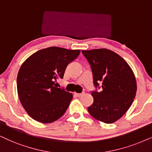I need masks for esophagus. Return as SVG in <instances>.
I'll return each mask as SVG.
<instances>
[{
  "label": "esophagus",
  "mask_w": 152,
  "mask_h": 152,
  "mask_svg": "<svg viewBox=\"0 0 152 152\" xmlns=\"http://www.w3.org/2000/svg\"><path fill=\"white\" fill-rule=\"evenodd\" d=\"M75 95H76V97H80V96L82 95V93H75Z\"/></svg>",
  "instance_id": "esophagus-1"
}]
</instances>
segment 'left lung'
<instances>
[{"label": "left lung", "mask_w": 152, "mask_h": 152, "mask_svg": "<svg viewBox=\"0 0 152 152\" xmlns=\"http://www.w3.org/2000/svg\"><path fill=\"white\" fill-rule=\"evenodd\" d=\"M93 72V84L102 90L92 91L93 103L89 114L105 124H112L131 106L137 91L135 75L129 65L118 54L101 48L82 50Z\"/></svg>", "instance_id": "8db88e82"}]
</instances>
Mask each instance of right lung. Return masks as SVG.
<instances>
[{
	"instance_id": "obj_1",
	"label": "right lung",
	"mask_w": 152,
	"mask_h": 152,
	"mask_svg": "<svg viewBox=\"0 0 152 152\" xmlns=\"http://www.w3.org/2000/svg\"><path fill=\"white\" fill-rule=\"evenodd\" d=\"M80 52L50 47L34 53L22 64L17 74V93L22 107L34 120L50 124L64 115L73 95L55 86V80L63 78L66 66Z\"/></svg>"
}]
</instances>
